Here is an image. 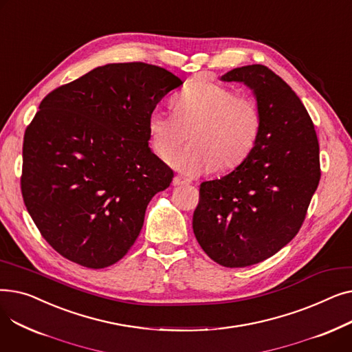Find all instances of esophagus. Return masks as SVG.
I'll return each instance as SVG.
<instances>
[{
	"mask_svg": "<svg viewBox=\"0 0 352 352\" xmlns=\"http://www.w3.org/2000/svg\"><path fill=\"white\" fill-rule=\"evenodd\" d=\"M187 184H190V181L186 179V178H182V177H174V179H173V186H175V187L187 186Z\"/></svg>",
	"mask_w": 352,
	"mask_h": 352,
	"instance_id": "1",
	"label": "esophagus"
}]
</instances>
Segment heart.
Masks as SVG:
<instances>
[{
	"mask_svg": "<svg viewBox=\"0 0 352 352\" xmlns=\"http://www.w3.org/2000/svg\"><path fill=\"white\" fill-rule=\"evenodd\" d=\"M174 114L155 109L148 117L146 128L153 151L168 160L179 145H190L173 160L174 168L195 175L241 165L256 144L263 125L258 102L239 97L228 87L207 80L190 82L173 100Z\"/></svg>",
	"mask_w": 352,
	"mask_h": 352,
	"instance_id": "heart-1",
	"label": "heart"
}]
</instances>
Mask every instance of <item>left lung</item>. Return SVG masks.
<instances>
[{
	"mask_svg": "<svg viewBox=\"0 0 352 352\" xmlns=\"http://www.w3.org/2000/svg\"><path fill=\"white\" fill-rule=\"evenodd\" d=\"M221 81L252 89L263 125L241 165L201 184L192 230L211 260L241 268L272 256L300 231L321 177L320 145L301 100L265 65L234 68Z\"/></svg>",
	"mask_w": 352,
	"mask_h": 352,
	"instance_id": "8db88e82",
	"label": "left lung"
}]
</instances>
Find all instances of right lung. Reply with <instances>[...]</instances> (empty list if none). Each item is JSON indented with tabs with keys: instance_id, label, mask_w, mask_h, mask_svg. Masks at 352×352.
Here are the masks:
<instances>
[{
	"instance_id": "obj_1",
	"label": "right lung",
	"mask_w": 352,
	"mask_h": 352,
	"mask_svg": "<svg viewBox=\"0 0 352 352\" xmlns=\"http://www.w3.org/2000/svg\"><path fill=\"white\" fill-rule=\"evenodd\" d=\"M182 81L157 65L107 64L41 101L25 129L21 191L45 241L87 268L133 247L174 173L148 146V117Z\"/></svg>"
}]
</instances>
